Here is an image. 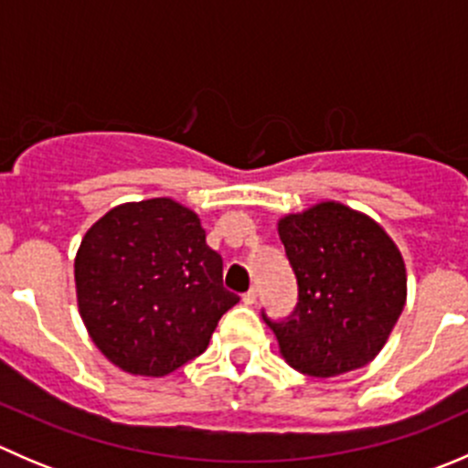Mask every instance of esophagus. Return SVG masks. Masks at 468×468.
<instances>
[{
  "label": "esophagus",
  "mask_w": 468,
  "mask_h": 468,
  "mask_svg": "<svg viewBox=\"0 0 468 468\" xmlns=\"http://www.w3.org/2000/svg\"><path fill=\"white\" fill-rule=\"evenodd\" d=\"M242 301H244V303H247V305L256 303V301H258V290H256V287H251V290H249L247 294L242 296Z\"/></svg>",
  "instance_id": "esophagus-1"
}]
</instances>
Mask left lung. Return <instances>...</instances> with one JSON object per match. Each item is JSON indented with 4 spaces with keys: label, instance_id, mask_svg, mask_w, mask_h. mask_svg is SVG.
<instances>
[{
    "label": "left lung",
    "instance_id": "8db88e82",
    "mask_svg": "<svg viewBox=\"0 0 468 468\" xmlns=\"http://www.w3.org/2000/svg\"><path fill=\"white\" fill-rule=\"evenodd\" d=\"M299 282L287 322H267L292 369L333 378L369 365L408 299V271L376 219L339 201H319L278 219Z\"/></svg>",
    "mask_w": 468,
    "mask_h": 468
}]
</instances>
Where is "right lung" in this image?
<instances>
[{"label": "right lung", "instance_id": "right-lung-1", "mask_svg": "<svg viewBox=\"0 0 468 468\" xmlns=\"http://www.w3.org/2000/svg\"><path fill=\"white\" fill-rule=\"evenodd\" d=\"M221 267L195 210L169 197L120 204L90 226L74 258L79 314L112 365L163 378L206 351L239 301Z\"/></svg>", "mask_w": 468, "mask_h": 468}]
</instances>
